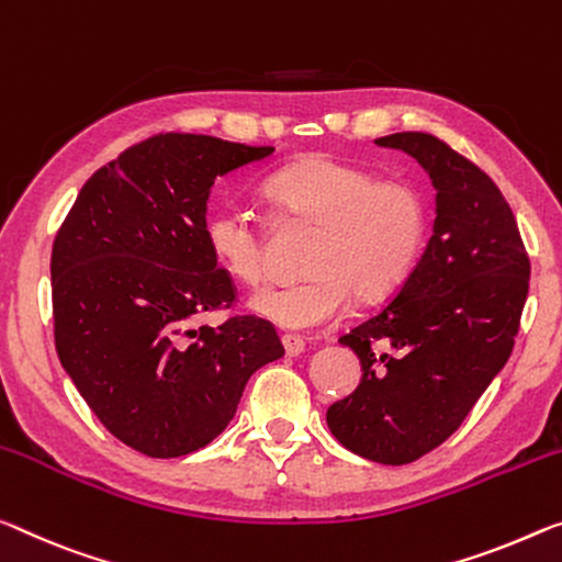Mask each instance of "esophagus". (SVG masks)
<instances>
[{"label": "esophagus", "mask_w": 562, "mask_h": 562, "mask_svg": "<svg viewBox=\"0 0 562 562\" xmlns=\"http://www.w3.org/2000/svg\"><path fill=\"white\" fill-rule=\"evenodd\" d=\"M281 344H283V349H286L289 357H301V353H304V347H306L304 339H301V336H293V334H283Z\"/></svg>", "instance_id": "1"}]
</instances>
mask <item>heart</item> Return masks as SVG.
I'll list each match as a JSON object with an SVG mask.
<instances>
[{"label": "heart", "instance_id": "heart-1", "mask_svg": "<svg viewBox=\"0 0 562 562\" xmlns=\"http://www.w3.org/2000/svg\"><path fill=\"white\" fill-rule=\"evenodd\" d=\"M263 195L281 223L316 226L304 258L308 276L256 293L254 311L291 331L334 324L351 293L376 301L417 263L427 231L425 201L402 178L334 155H308L276 170ZM205 244L223 271L256 289L266 276V233L256 215L223 203L205 221Z\"/></svg>", "mask_w": 562, "mask_h": 562}]
</instances>
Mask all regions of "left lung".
<instances>
[{
  "label": "left lung",
  "mask_w": 562,
  "mask_h": 562,
  "mask_svg": "<svg viewBox=\"0 0 562 562\" xmlns=\"http://www.w3.org/2000/svg\"><path fill=\"white\" fill-rule=\"evenodd\" d=\"M417 158L437 191L435 233L396 296L341 336L361 384L326 412L353 454L409 464L454 435L510 359L530 256L485 170L429 133L374 140Z\"/></svg>",
  "instance_id": "obj_1"
}]
</instances>
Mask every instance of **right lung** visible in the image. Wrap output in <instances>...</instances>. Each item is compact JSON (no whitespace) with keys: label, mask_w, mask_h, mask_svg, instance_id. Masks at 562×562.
<instances>
[{"label":"right lung","mask_w":562,"mask_h":562,"mask_svg":"<svg viewBox=\"0 0 562 562\" xmlns=\"http://www.w3.org/2000/svg\"><path fill=\"white\" fill-rule=\"evenodd\" d=\"M271 153L153 135L94 172L57 231V357L102 427L137 452L201 450L226 429L254 371L283 357L273 324L254 314L191 329L238 296L205 244L215 178Z\"/></svg>","instance_id":"add662e5"}]
</instances>
